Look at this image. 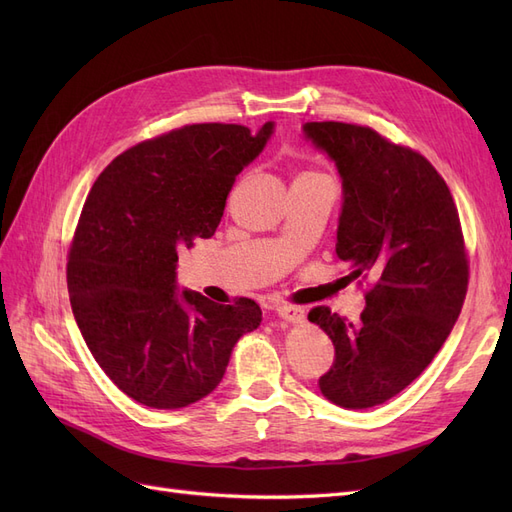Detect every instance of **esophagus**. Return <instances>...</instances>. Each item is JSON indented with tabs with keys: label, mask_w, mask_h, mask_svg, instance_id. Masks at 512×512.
I'll return each instance as SVG.
<instances>
[{
	"label": "esophagus",
	"mask_w": 512,
	"mask_h": 512,
	"mask_svg": "<svg viewBox=\"0 0 512 512\" xmlns=\"http://www.w3.org/2000/svg\"><path fill=\"white\" fill-rule=\"evenodd\" d=\"M275 312L280 318L294 322V324H301L305 322V309L299 305H290V303H277L275 305Z\"/></svg>",
	"instance_id": "1"
}]
</instances>
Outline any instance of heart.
<instances>
[{
    "instance_id": "heart-1",
    "label": "heart",
    "mask_w": 512,
    "mask_h": 512,
    "mask_svg": "<svg viewBox=\"0 0 512 512\" xmlns=\"http://www.w3.org/2000/svg\"><path fill=\"white\" fill-rule=\"evenodd\" d=\"M303 175H312V173H303Z\"/></svg>"
}]
</instances>
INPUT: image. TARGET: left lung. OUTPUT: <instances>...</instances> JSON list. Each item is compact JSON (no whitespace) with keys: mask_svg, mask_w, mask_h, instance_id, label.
I'll use <instances>...</instances> for the list:
<instances>
[{"mask_svg":"<svg viewBox=\"0 0 512 512\" xmlns=\"http://www.w3.org/2000/svg\"><path fill=\"white\" fill-rule=\"evenodd\" d=\"M303 132L342 175L335 254L371 280L359 324L327 305L309 312L335 346L318 386L335 406L374 408L423 374L459 318L470 267L457 205L427 158L376 130L309 121Z\"/></svg>","mask_w":512,"mask_h":512,"instance_id":"obj_1","label":"left lung"}]
</instances>
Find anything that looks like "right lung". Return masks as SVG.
<instances>
[{"instance_id": "obj_1", "label": "right lung", "mask_w": 512, "mask_h": 512, "mask_svg": "<svg viewBox=\"0 0 512 512\" xmlns=\"http://www.w3.org/2000/svg\"><path fill=\"white\" fill-rule=\"evenodd\" d=\"M273 132L192 123L108 164L83 205L68 252L76 324L104 374L134 401L175 410L209 395L262 312L175 288L179 250L213 237L228 192Z\"/></svg>"}]
</instances>
